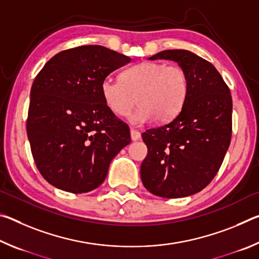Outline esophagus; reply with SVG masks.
<instances>
[{
  "label": "esophagus",
  "instance_id": "obj_1",
  "mask_svg": "<svg viewBox=\"0 0 259 259\" xmlns=\"http://www.w3.org/2000/svg\"><path fill=\"white\" fill-rule=\"evenodd\" d=\"M130 136L133 140H138L140 138V133L138 130H136L134 128H130Z\"/></svg>",
  "mask_w": 259,
  "mask_h": 259
}]
</instances>
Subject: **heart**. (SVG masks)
I'll return each instance as SVG.
<instances>
[{"mask_svg": "<svg viewBox=\"0 0 259 259\" xmlns=\"http://www.w3.org/2000/svg\"><path fill=\"white\" fill-rule=\"evenodd\" d=\"M190 77L179 65L143 61L122 72L119 80L104 78L100 91L104 103L114 115H131L135 123H166L176 117L186 102Z\"/></svg>", "mask_w": 259, "mask_h": 259, "instance_id": "b5f03b06", "label": "heart"}]
</instances>
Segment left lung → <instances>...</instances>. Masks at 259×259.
I'll return each mask as SVG.
<instances>
[{
    "mask_svg": "<svg viewBox=\"0 0 259 259\" xmlns=\"http://www.w3.org/2000/svg\"><path fill=\"white\" fill-rule=\"evenodd\" d=\"M150 59L177 61L190 89L172 121L142 134L147 155L140 177L152 194L184 198L208 186L224 161L232 138L231 91L213 65L191 51L165 50Z\"/></svg>",
    "mask_w": 259,
    "mask_h": 259,
    "instance_id": "obj_1",
    "label": "left lung"
}]
</instances>
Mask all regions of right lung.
I'll return each mask as SVG.
<instances>
[{
  "label": "right lung",
  "mask_w": 259,
  "mask_h": 259,
  "mask_svg": "<svg viewBox=\"0 0 259 259\" xmlns=\"http://www.w3.org/2000/svg\"><path fill=\"white\" fill-rule=\"evenodd\" d=\"M131 58L81 46L48 61L30 89L26 130L42 177L74 194L97 188L113 157L131 142L125 122L104 103L100 84Z\"/></svg>",
  "instance_id": "1"
}]
</instances>
